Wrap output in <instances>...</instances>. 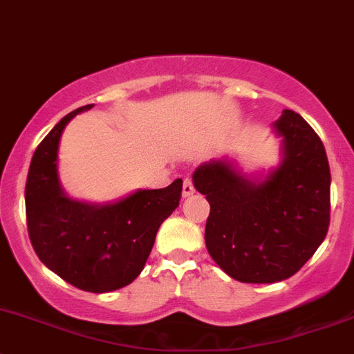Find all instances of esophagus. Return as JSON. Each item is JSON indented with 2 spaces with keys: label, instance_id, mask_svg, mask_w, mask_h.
<instances>
[{
  "label": "esophagus",
  "instance_id": "34e87169",
  "mask_svg": "<svg viewBox=\"0 0 354 354\" xmlns=\"http://www.w3.org/2000/svg\"><path fill=\"white\" fill-rule=\"evenodd\" d=\"M194 194V184H192V180L189 177L184 178V185H182V196L184 198H189V196Z\"/></svg>",
  "mask_w": 354,
  "mask_h": 354
}]
</instances>
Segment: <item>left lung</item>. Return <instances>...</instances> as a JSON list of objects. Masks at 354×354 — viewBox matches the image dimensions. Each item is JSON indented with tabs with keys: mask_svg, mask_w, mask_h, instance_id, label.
I'll list each match as a JSON object with an SVG mask.
<instances>
[{
	"mask_svg": "<svg viewBox=\"0 0 354 354\" xmlns=\"http://www.w3.org/2000/svg\"><path fill=\"white\" fill-rule=\"evenodd\" d=\"M285 160L252 184L227 162L198 167L194 185L209 203L204 240L213 261L242 283H276L300 271L326 239L330 170L326 148L300 114L274 122Z\"/></svg>",
	"mask_w": 354,
	"mask_h": 354,
	"instance_id": "1",
	"label": "left lung"
}]
</instances>
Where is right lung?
Returning a JSON list of instances; mask_svg holds the SVG:
<instances>
[{"mask_svg":"<svg viewBox=\"0 0 354 354\" xmlns=\"http://www.w3.org/2000/svg\"><path fill=\"white\" fill-rule=\"evenodd\" d=\"M92 107L69 112L41 141L25 184V213L32 247L44 264L78 290L105 293L143 271L160 225L180 201L182 180L107 206L68 199L57 178L59 138L78 112Z\"/></svg>","mask_w":354,"mask_h":354,"instance_id":"add662e5","label":"right lung"}]
</instances>
